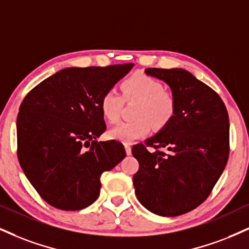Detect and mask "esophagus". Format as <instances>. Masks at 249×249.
Wrapping results in <instances>:
<instances>
[{"label":"esophagus","mask_w":249,"mask_h":249,"mask_svg":"<svg viewBox=\"0 0 249 249\" xmlns=\"http://www.w3.org/2000/svg\"><path fill=\"white\" fill-rule=\"evenodd\" d=\"M124 149H125V153H127V155H131V146L129 143L124 144Z\"/></svg>","instance_id":"esophagus-1"}]
</instances>
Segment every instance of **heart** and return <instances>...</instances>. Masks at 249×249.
Segmentation results:
<instances>
[{
	"label": "heart",
	"instance_id": "heart-1",
	"mask_svg": "<svg viewBox=\"0 0 249 249\" xmlns=\"http://www.w3.org/2000/svg\"><path fill=\"white\" fill-rule=\"evenodd\" d=\"M122 97L113 89L107 90L100 99V109L109 124H116L121 118L124 100L137 101L133 121L122 122L109 131V136L121 142L130 143L145 136L152 127L162 129L176 114V98L162 90V84L151 76L136 73L121 83Z\"/></svg>",
	"mask_w": 249,
	"mask_h": 249
}]
</instances>
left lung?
<instances>
[{
	"label": "left lung",
	"instance_id": "obj_1",
	"mask_svg": "<svg viewBox=\"0 0 249 249\" xmlns=\"http://www.w3.org/2000/svg\"><path fill=\"white\" fill-rule=\"evenodd\" d=\"M145 72L170 85L177 108L166 127L131 149L140 164L133 178L135 193L151 213L180 216L203 203L228 164V109L213 89L187 70Z\"/></svg>",
	"mask_w": 249,
	"mask_h": 249
}]
</instances>
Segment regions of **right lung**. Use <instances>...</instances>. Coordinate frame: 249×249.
<instances>
[{"label": "right lung", "mask_w": 249, "mask_h": 249, "mask_svg": "<svg viewBox=\"0 0 249 249\" xmlns=\"http://www.w3.org/2000/svg\"><path fill=\"white\" fill-rule=\"evenodd\" d=\"M134 67L66 68L33 88L17 116V156L36 193L56 209L93 203L100 176L125 157L124 144L98 142L106 130L100 99Z\"/></svg>", "instance_id": "right-lung-1"}]
</instances>
